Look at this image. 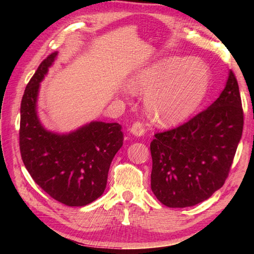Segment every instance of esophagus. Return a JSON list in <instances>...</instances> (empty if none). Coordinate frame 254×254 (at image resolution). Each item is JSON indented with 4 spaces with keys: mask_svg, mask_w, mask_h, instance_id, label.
Here are the masks:
<instances>
[{
    "mask_svg": "<svg viewBox=\"0 0 254 254\" xmlns=\"http://www.w3.org/2000/svg\"><path fill=\"white\" fill-rule=\"evenodd\" d=\"M144 127L142 123L140 122H135L134 124H133L132 127L130 128V133L132 135H135V136H143L144 135Z\"/></svg>",
    "mask_w": 254,
    "mask_h": 254,
    "instance_id": "1",
    "label": "esophagus"
}]
</instances>
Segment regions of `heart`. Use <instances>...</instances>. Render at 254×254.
Returning a JSON list of instances; mask_svg holds the SVG:
<instances>
[{
  "label": "heart",
  "instance_id": "b5f03b06",
  "mask_svg": "<svg viewBox=\"0 0 254 254\" xmlns=\"http://www.w3.org/2000/svg\"><path fill=\"white\" fill-rule=\"evenodd\" d=\"M208 84V69L203 63L173 56L137 69L127 86L131 94L147 95L145 107L154 122L174 127L198 107Z\"/></svg>",
  "mask_w": 254,
  "mask_h": 254
}]
</instances>
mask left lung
Returning a JSON list of instances; mask_svg holds the SVG:
<instances>
[{"label":"left lung","mask_w":254,"mask_h":254,"mask_svg":"<svg viewBox=\"0 0 254 254\" xmlns=\"http://www.w3.org/2000/svg\"><path fill=\"white\" fill-rule=\"evenodd\" d=\"M242 131V102L230 70L224 89L207 110L154 135L151 189L158 200L184 208L208 199L225 183Z\"/></svg>","instance_id":"8db88e82"}]
</instances>
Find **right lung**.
<instances>
[{
    "mask_svg": "<svg viewBox=\"0 0 254 254\" xmlns=\"http://www.w3.org/2000/svg\"><path fill=\"white\" fill-rule=\"evenodd\" d=\"M58 51L38 67L21 101L20 151L36 184L67 206H85L103 195L111 162L123 144L118 123L92 121L74 131L45 127L38 115L40 83L57 59Z\"/></svg>",
    "mask_w": 254,
    "mask_h": 254,
    "instance_id": "right-lung-1",
    "label": "right lung"
}]
</instances>
